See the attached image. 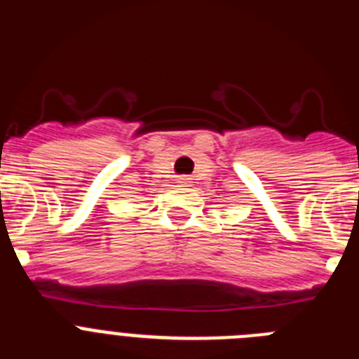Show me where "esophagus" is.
<instances>
[{"label":"esophagus","instance_id":"obj_1","mask_svg":"<svg viewBox=\"0 0 359 359\" xmlns=\"http://www.w3.org/2000/svg\"><path fill=\"white\" fill-rule=\"evenodd\" d=\"M177 183H180V185H183V187L190 185V177L189 176H180V177H177Z\"/></svg>","mask_w":359,"mask_h":359}]
</instances>
